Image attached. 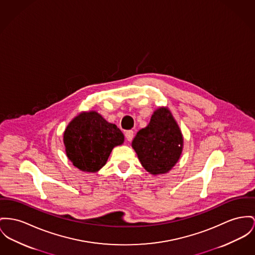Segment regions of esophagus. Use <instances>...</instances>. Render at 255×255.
<instances>
[{
  "label": "esophagus",
  "instance_id": "1",
  "mask_svg": "<svg viewBox=\"0 0 255 255\" xmlns=\"http://www.w3.org/2000/svg\"><path fill=\"white\" fill-rule=\"evenodd\" d=\"M125 135H126V138H127L128 141H131L132 138H133V131L132 130H128V131H127L125 133Z\"/></svg>",
  "mask_w": 255,
  "mask_h": 255
}]
</instances>
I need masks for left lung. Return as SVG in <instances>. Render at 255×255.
<instances>
[{
  "label": "left lung",
  "mask_w": 255,
  "mask_h": 255,
  "mask_svg": "<svg viewBox=\"0 0 255 255\" xmlns=\"http://www.w3.org/2000/svg\"><path fill=\"white\" fill-rule=\"evenodd\" d=\"M184 138L166 107L156 109L149 125L140 129L131 146L142 166L153 175L169 172L183 151Z\"/></svg>",
  "instance_id": "1"
}]
</instances>
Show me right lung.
<instances>
[{"label":"right lung","instance_id":"obj_1","mask_svg":"<svg viewBox=\"0 0 255 255\" xmlns=\"http://www.w3.org/2000/svg\"><path fill=\"white\" fill-rule=\"evenodd\" d=\"M125 137L116 125L96 111L82 112L68 124L64 144L68 159L78 169L97 172L103 167L113 148Z\"/></svg>","mask_w":255,"mask_h":255}]
</instances>
